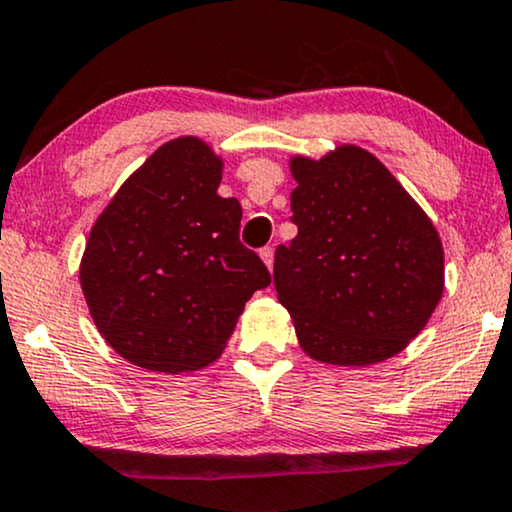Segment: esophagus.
I'll list each match as a JSON object with an SVG mask.
<instances>
[{
	"label": "esophagus",
	"mask_w": 512,
	"mask_h": 512,
	"mask_svg": "<svg viewBox=\"0 0 512 512\" xmlns=\"http://www.w3.org/2000/svg\"><path fill=\"white\" fill-rule=\"evenodd\" d=\"M261 258H263V263L268 266V270H273V263H275V249H273V246H263Z\"/></svg>",
	"instance_id": "1"
}]
</instances>
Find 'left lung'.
Instances as JSON below:
<instances>
[{
    "label": "left lung",
    "mask_w": 512,
    "mask_h": 512,
    "mask_svg": "<svg viewBox=\"0 0 512 512\" xmlns=\"http://www.w3.org/2000/svg\"><path fill=\"white\" fill-rule=\"evenodd\" d=\"M292 223L275 289L308 356L370 365L399 353L444 292V249L425 211L361 147L296 156Z\"/></svg>",
    "instance_id": "8db88e82"
}]
</instances>
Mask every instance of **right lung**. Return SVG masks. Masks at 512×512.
<instances>
[{"label": "right lung", "instance_id": "right-lung-1", "mask_svg": "<svg viewBox=\"0 0 512 512\" xmlns=\"http://www.w3.org/2000/svg\"><path fill=\"white\" fill-rule=\"evenodd\" d=\"M223 163L197 137L159 147L94 223L80 285L125 361L185 372L216 361L244 304L270 285L239 242L242 206L218 197Z\"/></svg>", "mask_w": 512, "mask_h": 512}]
</instances>
